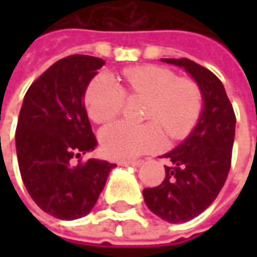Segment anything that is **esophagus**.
Returning <instances> with one entry per match:
<instances>
[{"label": "esophagus", "mask_w": 257, "mask_h": 257, "mask_svg": "<svg viewBox=\"0 0 257 257\" xmlns=\"http://www.w3.org/2000/svg\"><path fill=\"white\" fill-rule=\"evenodd\" d=\"M141 161H122L120 162V165L122 167H134V168H138V167H141Z\"/></svg>", "instance_id": "1"}]
</instances>
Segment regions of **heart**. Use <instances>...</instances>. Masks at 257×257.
<instances>
[{
  "label": "heart",
  "instance_id": "heart-1",
  "mask_svg": "<svg viewBox=\"0 0 257 257\" xmlns=\"http://www.w3.org/2000/svg\"><path fill=\"white\" fill-rule=\"evenodd\" d=\"M123 78L131 96L147 98L144 117L152 122H116L105 126L99 141L107 156L132 159L161 149L164 134L160 124L171 138H183L195 126L202 108V95L195 81L177 78L171 70L158 65L128 68ZM84 102L89 117L96 123H105L122 111L125 92L110 76L101 74L89 83Z\"/></svg>",
  "mask_w": 257,
  "mask_h": 257
}]
</instances>
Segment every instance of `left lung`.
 Listing matches in <instances>:
<instances>
[{"instance_id": "1", "label": "left lung", "mask_w": 257, "mask_h": 257, "mask_svg": "<svg viewBox=\"0 0 257 257\" xmlns=\"http://www.w3.org/2000/svg\"><path fill=\"white\" fill-rule=\"evenodd\" d=\"M183 68L198 84L202 110L196 125L176 149L164 155L170 161L165 179L144 189L146 205L165 222L183 223L208 208L222 190L229 168L235 114L222 81L190 59H161Z\"/></svg>"}]
</instances>
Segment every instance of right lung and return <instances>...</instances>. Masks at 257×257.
I'll use <instances>...</instances> for the list:
<instances>
[{
  "instance_id": "1",
  "label": "right lung",
  "mask_w": 257,
  "mask_h": 257,
  "mask_svg": "<svg viewBox=\"0 0 257 257\" xmlns=\"http://www.w3.org/2000/svg\"><path fill=\"white\" fill-rule=\"evenodd\" d=\"M101 58L73 55L55 62L28 89L16 128L21 176L34 202L61 220L90 213L116 164L74 159L96 149L84 107Z\"/></svg>"
}]
</instances>
